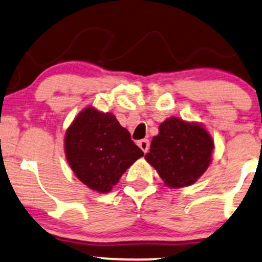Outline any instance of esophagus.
Segmentation results:
<instances>
[{
    "instance_id": "esophagus-1",
    "label": "esophagus",
    "mask_w": 262,
    "mask_h": 262,
    "mask_svg": "<svg viewBox=\"0 0 262 262\" xmlns=\"http://www.w3.org/2000/svg\"><path fill=\"white\" fill-rule=\"evenodd\" d=\"M138 145H139V148L142 149L144 153H146V151L149 150V145H150V143H149L148 139H142L138 142Z\"/></svg>"
}]
</instances>
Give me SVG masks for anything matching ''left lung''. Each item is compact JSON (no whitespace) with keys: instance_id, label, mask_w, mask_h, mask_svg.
I'll list each match as a JSON object with an SVG mask.
<instances>
[{"instance_id":"8db88e82","label":"left lung","mask_w":262,"mask_h":262,"mask_svg":"<svg viewBox=\"0 0 262 262\" xmlns=\"http://www.w3.org/2000/svg\"><path fill=\"white\" fill-rule=\"evenodd\" d=\"M214 149L211 137L203 126L169 118L159 125L145 159L171 188L191 185L208 169Z\"/></svg>"}]
</instances>
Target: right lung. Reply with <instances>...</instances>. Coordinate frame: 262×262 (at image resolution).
Masks as SVG:
<instances>
[{
  "label": "right lung",
  "instance_id": "1",
  "mask_svg": "<svg viewBox=\"0 0 262 262\" xmlns=\"http://www.w3.org/2000/svg\"><path fill=\"white\" fill-rule=\"evenodd\" d=\"M64 148L77 178L99 192L111 191L126 169L144 155L113 114L92 107L67 129Z\"/></svg>",
  "mask_w": 262,
  "mask_h": 262
}]
</instances>
